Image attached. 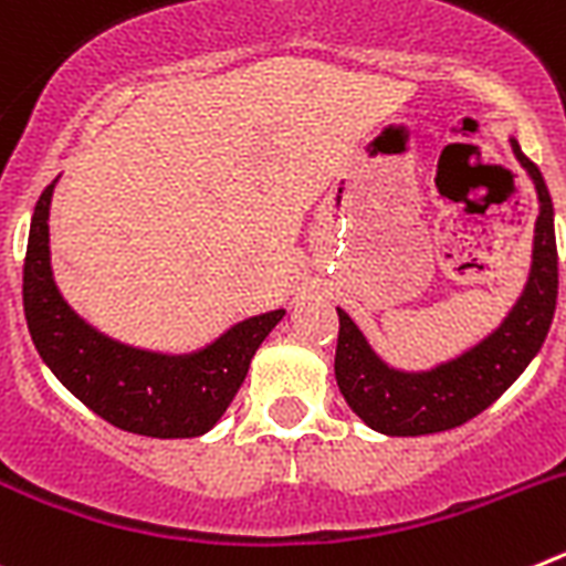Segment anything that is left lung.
Returning a JSON list of instances; mask_svg holds the SVG:
<instances>
[{
    "mask_svg": "<svg viewBox=\"0 0 566 566\" xmlns=\"http://www.w3.org/2000/svg\"><path fill=\"white\" fill-rule=\"evenodd\" d=\"M518 164L530 172L538 192V221L533 240V266L522 297L502 326L488 339L433 371L388 368L365 343L352 317L337 308L339 334L334 377L339 394L368 428L388 437H422L459 428L488 405L496 402L530 365L549 332L558 297V249L553 229V201L542 169L530 161L516 142Z\"/></svg>",
    "mask_w": 566,
    "mask_h": 566,
    "instance_id": "1",
    "label": "left lung"
}]
</instances>
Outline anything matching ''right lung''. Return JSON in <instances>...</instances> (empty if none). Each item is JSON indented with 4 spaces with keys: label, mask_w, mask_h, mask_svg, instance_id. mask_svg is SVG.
<instances>
[{
    "label": "right lung",
    "mask_w": 566,
    "mask_h": 566,
    "mask_svg": "<svg viewBox=\"0 0 566 566\" xmlns=\"http://www.w3.org/2000/svg\"><path fill=\"white\" fill-rule=\"evenodd\" d=\"M50 184L33 209L24 254V319L39 357L90 411L129 433L192 439L212 428L243 385L254 352L283 308L249 317L195 354L142 352L104 337L67 306L53 283L48 247Z\"/></svg>",
    "instance_id": "right-lung-1"
}]
</instances>
